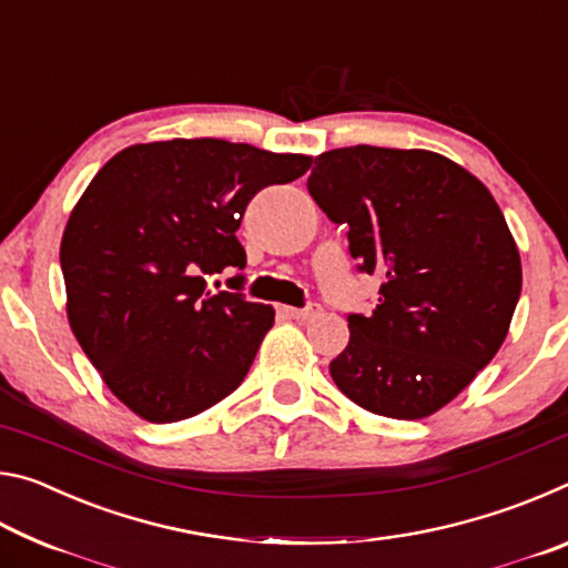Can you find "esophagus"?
<instances>
[{
	"label": "esophagus",
	"instance_id": "esophagus-1",
	"mask_svg": "<svg viewBox=\"0 0 568 568\" xmlns=\"http://www.w3.org/2000/svg\"><path fill=\"white\" fill-rule=\"evenodd\" d=\"M321 311L323 307L318 303H311L305 307H283V313L291 315V318H295V321H313V318H318Z\"/></svg>",
	"mask_w": 568,
	"mask_h": 568
}]
</instances>
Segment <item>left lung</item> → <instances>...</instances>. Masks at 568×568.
<instances>
[{
	"label": "left lung",
	"instance_id": "left-lung-1",
	"mask_svg": "<svg viewBox=\"0 0 568 568\" xmlns=\"http://www.w3.org/2000/svg\"><path fill=\"white\" fill-rule=\"evenodd\" d=\"M307 192L348 227L358 271L381 277L371 315L331 363L345 396L416 420L486 368L521 295V257L484 182L438 152L355 145L323 152Z\"/></svg>",
	"mask_w": 568,
	"mask_h": 568
}]
</instances>
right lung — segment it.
I'll return each mask as SVG.
<instances>
[{
  "label": "right lung",
  "mask_w": 568,
  "mask_h": 568,
  "mask_svg": "<svg viewBox=\"0 0 568 568\" xmlns=\"http://www.w3.org/2000/svg\"><path fill=\"white\" fill-rule=\"evenodd\" d=\"M313 165L215 138L132 145L114 155L67 220V318L102 381L150 423L197 416L247 376L271 305L207 291L245 267L240 220L255 192ZM243 285V275L230 277Z\"/></svg>",
  "instance_id": "1"
}]
</instances>
